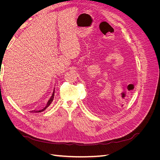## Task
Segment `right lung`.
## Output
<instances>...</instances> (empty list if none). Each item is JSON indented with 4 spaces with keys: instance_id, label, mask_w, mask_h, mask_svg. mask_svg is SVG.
I'll return each mask as SVG.
<instances>
[{
    "instance_id": "1",
    "label": "right lung",
    "mask_w": 160,
    "mask_h": 160,
    "mask_svg": "<svg viewBox=\"0 0 160 160\" xmlns=\"http://www.w3.org/2000/svg\"><path fill=\"white\" fill-rule=\"evenodd\" d=\"M55 91V90H54ZM54 95H55V91H53V93H52V96L51 97V98H50V99L49 100V101H48L47 102V105H46V106L45 107L43 108V109H40V110H34V111H32L31 112L32 113H39V112H41V111H45L48 107H49V106L50 105V104L52 103V101H53V99H54Z\"/></svg>"
}]
</instances>
